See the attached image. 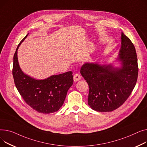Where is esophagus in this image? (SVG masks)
I'll list each match as a JSON object with an SVG mask.
<instances>
[{"instance_id":"1","label":"esophagus","mask_w":147,"mask_h":147,"mask_svg":"<svg viewBox=\"0 0 147 147\" xmlns=\"http://www.w3.org/2000/svg\"><path fill=\"white\" fill-rule=\"evenodd\" d=\"M81 79V76L78 74H75L74 75V82H77Z\"/></svg>"}]
</instances>
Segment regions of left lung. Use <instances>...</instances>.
I'll return each instance as SVG.
<instances>
[{"label":"left lung","instance_id":"1","mask_svg":"<svg viewBox=\"0 0 147 147\" xmlns=\"http://www.w3.org/2000/svg\"><path fill=\"white\" fill-rule=\"evenodd\" d=\"M119 53L116 60L120 62V67L97 62H87L81 67V74L89 85L88 105L96 111L109 112L119 108L136 85L138 74L136 50L123 32Z\"/></svg>","mask_w":147,"mask_h":147}]
</instances>
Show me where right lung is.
Returning <instances> with one entry per match:
<instances>
[{"mask_svg":"<svg viewBox=\"0 0 147 147\" xmlns=\"http://www.w3.org/2000/svg\"><path fill=\"white\" fill-rule=\"evenodd\" d=\"M28 34L20 42L13 56L12 74L16 87L27 104L39 113L49 114L59 110L65 101L68 90L72 85V72L51 75L36 80L25 74L20 66L18 49Z\"/></svg>","mask_w":147,"mask_h":147,"instance_id":"add662e5","label":"right lung"}]
</instances>
